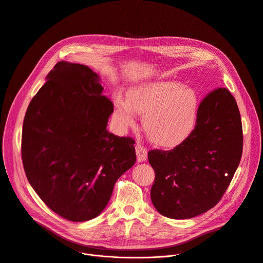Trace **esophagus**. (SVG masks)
<instances>
[{"instance_id": "1", "label": "esophagus", "mask_w": 263, "mask_h": 263, "mask_svg": "<svg viewBox=\"0 0 263 263\" xmlns=\"http://www.w3.org/2000/svg\"><path fill=\"white\" fill-rule=\"evenodd\" d=\"M135 149H136V156H137V161L138 162H142V161L146 160V158H147V151H146V148L143 145L137 143L135 145Z\"/></svg>"}]
</instances>
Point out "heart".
I'll use <instances>...</instances> for the list:
<instances>
[{"mask_svg":"<svg viewBox=\"0 0 263 263\" xmlns=\"http://www.w3.org/2000/svg\"><path fill=\"white\" fill-rule=\"evenodd\" d=\"M115 105L122 126L134 124L136 111L143 115L142 126L149 140L167 148L178 146L193 134L199 112L197 92L174 81L137 86L128 92V101L116 96Z\"/></svg>","mask_w":263,"mask_h":263,"instance_id":"obj_1","label":"heart"}]
</instances>
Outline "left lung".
I'll use <instances>...</instances> for the list:
<instances>
[{
    "label": "left lung",
    "mask_w": 263,
    "mask_h": 263,
    "mask_svg": "<svg viewBox=\"0 0 263 263\" xmlns=\"http://www.w3.org/2000/svg\"><path fill=\"white\" fill-rule=\"evenodd\" d=\"M243 146L240 114L224 87L211 90L200 103L196 128L170 151L151 149L155 172L151 200L162 215L184 219L213 208L240 162Z\"/></svg>",
    "instance_id": "obj_1"
}]
</instances>
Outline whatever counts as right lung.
Returning a JSON list of instances; mask_svg holds the SVG:
<instances>
[{
  "label": "right lung",
  "instance_id": "add662e5",
  "mask_svg": "<svg viewBox=\"0 0 263 263\" xmlns=\"http://www.w3.org/2000/svg\"><path fill=\"white\" fill-rule=\"evenodd\" d=\"M47 78L24 119V170L52 211L71 221L89 220L135 163V141L107 131L114 103L88 66L59 61Z\"/></svg>",
  "mask_w": 263,
  "mask_h": 263
}]
</instances>
